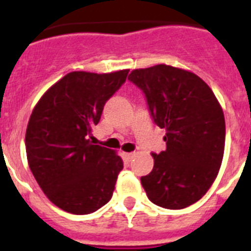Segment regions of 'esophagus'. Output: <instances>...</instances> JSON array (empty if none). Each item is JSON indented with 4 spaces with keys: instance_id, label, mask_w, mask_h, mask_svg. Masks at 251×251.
I'll use <instances>...</instances> for the list:
<instances>
[{
    "instance_id": "1",
    "label": "esophagus",
    "mask_w": 251,
    "mask_h": 251,
    "mask_svg": "<svg viewBox=\"0 0 251 251\" xmlns=\"http://www.w3.org/2000/svg\"><path fill=\"white\" fill-rule=\"evenodd\" d=\"M135 157V153L134 152H125L124 153V159H125L126 161H131Z\"/></svg>"
}]
</instances>
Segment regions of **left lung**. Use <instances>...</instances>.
Returning <instances> with one entry per match:
<instances>
[{
  "label": "left lung",
  "instance_id": "left-lung-1",
  "mask_svg": "<svg viewBox=\"0 0 251 251\" xmlns=\"http://www.w3.org/2000/svg\"><path fill=\"white\" fill-rule=\"evenodd\" d=\"M127 79L146 95L153 121L165 129L167 150L152 153L153 168L141 178L152 203L181 210L206 194L222 165L226 120L208 84L169 65L135 69Z\"/></svg>",
  "mask_w": 251,
  "mask_h": 251
}]
</instances>
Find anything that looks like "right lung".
<instances>
[{"instance_id":"add662e5","label":"right lung","mask_w":251,"mask_h":251,"mask_svg":"<svg viewBox=\"0 0 251 251\" xmlns=\"http://www.w3.org/2000/svg\"><path fill=\"white\" fill-rule=\"evenodd\" d=\"M127 73H69L33 108L25 130L27 160L41 190L61 210L91 214L113 195L122 159L90 138Z\"/></svg>"}]
</instances>
